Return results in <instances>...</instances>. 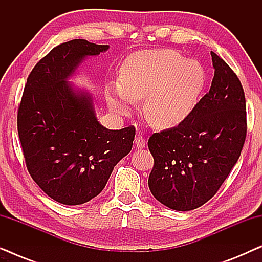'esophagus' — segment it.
Instances as JSON below:
<instances>
[{"label":"esophagus","mask_w":262,"mask_h":262,"mask_svg":"<svg viewBox=\"0 0 262 262\" xmlns=\"http://www.w3.org/2000/svg\"><path fill=\"white\" fill-rule=\"evenodd\" d=\"M135 144H136V146H137L138 149H142V148H144L145 144H146V142H145V138L143 137V136H141V135L136 136V138H135Z\"/></svg>","instance_id":"1"}]
</instances>
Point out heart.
Segmentation results:
<instances>
[{
    "instance_id": "b5f03b06",
    "label": "heart",
    "mask_w": 262,
    "mask_h": 262,
    "mask_svg": "<svg viewBox=\"0 0 262 262\" xmlns=\"http://www.w3.org/2000/svg\"><path fill=\"white\" fill-rule=\"evenodd\" d=\"M205 82L195 60L173 50H144L125 59L120 84L110 85L107 103L114 113L127 116L136 101L145 99L146 119L159 128H173L191 116Z\"/></svg>"
}]
</instances>
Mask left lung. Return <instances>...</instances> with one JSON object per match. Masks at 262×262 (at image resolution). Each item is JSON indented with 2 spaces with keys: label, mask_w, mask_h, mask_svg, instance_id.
<instances>
[{
  "label": "left lung",
  "mask_w": 262,
  "mask_h": 262,
  "mask_svg": "<svg viewBox=\"0 0 262 262\" xmlns=\"http://www.w3.org/2000/svg\"><path fill=\"white\" fill-rule=\"evenodd\" d=\"M209 93L177 127L150 136L152 195L169 209L189 211L216 194L241 155L247 135L246 98L234 70L211 52Z\"/></svg>",
  "instance_id": "obj_1"
}]
</instances>
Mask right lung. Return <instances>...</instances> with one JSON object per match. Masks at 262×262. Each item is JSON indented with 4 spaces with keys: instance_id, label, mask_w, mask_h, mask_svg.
Listing matches in <instances>:
<instances>
[{
    "instance_id": "1",
    "label": "right lung",
    "mask_w": 262,
    "mask_h": 262,
    "mask_svg": "<svg viewBox=\"0 0 262 262\" xmlns=\"http://www.w3.org/2000/svg\"><path fill=\"white\" fill-rule=\"evenodd\" d=\"M107 49L84 39L53 48L28 75L17 108L28 173L50 198L64 205H80L98 195L134 143V126L103 127L91 95L74 92L67 81L84 57Z\"/></svg>"
}]
</instances>
